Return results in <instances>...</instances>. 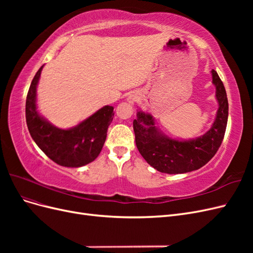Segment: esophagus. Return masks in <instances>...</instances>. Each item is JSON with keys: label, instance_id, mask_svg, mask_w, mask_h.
Here are the masks:
<instances>
[{"label": "esophagus", "instance_id": "esophagus-1", "mask_svg": "<svg viewBox=\"0 0 253 253\" xmlns=\"http://www.w3.org/2000/svg\"><path fill=\"white\" fill-rule=\"evenodd\" d=\"M137 99H138V95H137L136 93H133V94H129V96L127 97V102L133 104Z\"/></svg>", "mask_w": 253, "mask_h": 253}]
</instances>
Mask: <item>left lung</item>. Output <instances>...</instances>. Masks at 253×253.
<instances>
[{
  "instance_id": "obj_1",
  "label": "left lung",
  "mask_w": 253,
  "mask_h": 253,
  "mask_svg": "<svg viewBox=\"0 0 253 253\" xmlns=\"http://www.w3.org/2000/svg\"><path fill=\"white\" fill-rule=\"evenodd\" d=\"M211 74L218 109L209 131L197 138L173 139L156 126L151 114L140 110L137 112V118L133 121L137 149L145 162L157 171L180 174L197 170L208 163L220 147L227 127L228 99L217 73L212 70Z\"/></svg>"
}]
</instances>
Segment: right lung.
Returning a JSON list of instances; mask_svg holds the SVG:
<instances>
[{
    "label": "right lung",
    "mask_w": 253,
    "mask_h": 253,
    "mask_svg": "<svg viewBox=\"0 0 253 253\" xmlns=\"http://www.w3.org/2000/svg\"><path fill=\"white\" fill-rule=\"evenodd\" d=\"M42 68L34 77L26 98V124L30 136L46 156L60 166L79 168L94 162L105 142L114 108L105 105L70 128L52 126L37 110V85Z\"/></svg>",
    "instance_id": "obj_1"
}]
</instances>
